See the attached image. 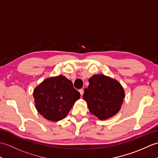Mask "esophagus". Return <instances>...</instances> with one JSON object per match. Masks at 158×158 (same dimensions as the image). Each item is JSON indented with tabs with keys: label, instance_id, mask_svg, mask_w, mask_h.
<instances>
[{
	"label": "esophagus",
	"instance_id": "esophagus-1",
	"mask_svg": "<svg viewBox=\"0 0 158 158\" xmlns=\"http://www.w3.org/2000/svg\"><path fill=\"white\" fill-rule=\"evenodd\" d=\"M79 92H80V94H81V96H82L83 94V93H84V92H83V89H79Z\"/></svg>",
	"mask_w": 158,
	"mask_h": 158
}]
</instances>
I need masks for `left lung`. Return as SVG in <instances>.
<instances>
[{"label": "left lung", "mask_w": 158, "mask_h": 158, "mask_svg": "<svg viewBox=\"0 0 158 158\" xmlns=\"http://www.w3.org/2000/svg\"><path fill=\"white\" fill-rule=\"evenodd\" d=\"M125 98V92L118 81L104 75H94L89 79L83 99L89 112L100 120L112 117L119 112Z\"/></svg>", "instance_id": "left-lung-1"}]
</instances>
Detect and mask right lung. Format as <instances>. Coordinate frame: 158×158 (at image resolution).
Instances as JSON below:
<instances>
[{
  "label": "right lung",
  "mask_w": 158,
  "mask_h": 158,
  "mask_svg": "<svg viewBox=\"0 0 158 158\" xmlns=\"http://www.w3.org/2000/svg\"><path fill=\"white\" fill-rule=\"evenodd\" d=\"M35 107L40 115L52 122L64 119L80 93L71 81L62 75L49 77L36 87L33 92Z\"/></svg>",
  "instance_id": "add662e5"
}]
</instances>
